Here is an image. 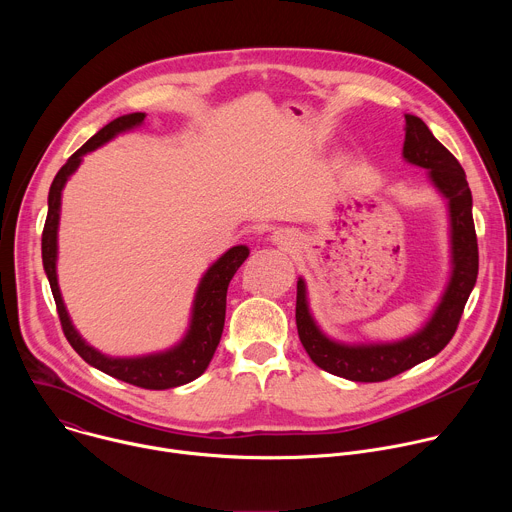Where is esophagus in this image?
Masks as SVG:
<instances>
[{"mask_svg":"<svg viewBox=\"0 0 512 512\" xmlns=\"http://www.w3.org/2000/svg\"><path fill=\"white\" fill-rule=\"evenodd\" d=\"M294 233H289V231H277L275 233V241L277 243H281V245H291V243H294Z\"/></svg>","mask_w":512,"mask_h":512,"instance_id":"esophagus-1","label":"esophagus"}]
</instances>
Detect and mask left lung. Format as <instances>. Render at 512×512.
<instances>
[{
    "label": "left lung",
    "mask_w": 512,
    "mask_h": 512,
    "mask_svg": "<svg viewBox=\"0 0 512 512\" xmlns=\"http://www.w3.org/2000/svg\"><path fill=\"white\" fill-rule=\"evenodd\" d=\"M403 158L429 170V180L448 200L452 231V277L429 322L397 342L342 344L328 338L314 322L306 283L300 277L296 298V324L300 340L320 369L330 375L356 381H387L415 364L442 352L458 330L464 306L478 277V241L472 218V192L460 162L433 137L429 127L415 115H405Z\"/></svg>",
    "instance_id": "left-lung-1"
}]
</instances>
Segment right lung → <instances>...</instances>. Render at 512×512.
<instances>
[{"label": "right lung", "instance_id": "right-lung-1", "mask_svg": "<svg viewBox=\"0 0 512 512\" xmlns=\"http://www.w3.org/2000/svg\"><path fill=\"white\" fill-rule=\"evenodd\" d=\"M143 119H145V113H129L113 119L109 125L99 129L81 150L72 154L68 162L58 170L48 192V214H46L44 231H42V263L50 281L62 332L70 342V346L79 352V356L85 362H89L91 367L103 371L109 377H115L119 381H125L141 389L162 391V389L186 385L198 379L206 371L218 342H221V334L225 328L229 283L237 273V269L243 265V261L249 257V249L245 245H237L208 267V271L198 283L194 306H192L190 328L182 338V342L166 352H156L148 356L113 358L89 346L68 318V312L64 308L60 289H58V279H56V235H58V218H60V196L66 180L81 166V160L85 154L97 150L99 145L107 143L121 131L141 125Z\"/></svg>", "mask_w": 512, "mask_h": 512}]
</instances>
